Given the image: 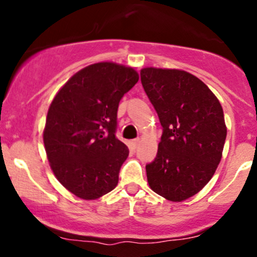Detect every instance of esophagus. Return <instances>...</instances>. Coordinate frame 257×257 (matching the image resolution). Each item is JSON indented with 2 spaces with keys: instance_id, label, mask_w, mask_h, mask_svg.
<instances>
[{
  "instance_id": "esophagus-1",
  "label": "esophagus",
  "mask_w": 257,
  "mask_h": 257,
  "mask_svg": "<svg viewBox=\"0 0 257 257\" xmlns=\"http://www.w3.org/2000/svg\"><path fill=\"white\" fill-rule=\"evenodd\" d=\"M139 144H140V139H135V140L131 141V149L132 150H135L138 147Z\"/></svg>"
}]
</instances>
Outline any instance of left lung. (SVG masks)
<instances>
[{
    "instance_id": "8db88e82",
    "label": "left lung",
    "mask_w": 257,
    "mask_h": 257,
    "mask_svg": "<svg viewBox=\"0 0 257 257\" xmlns=\"http://www.w3.org/2000/svg\"><path fill=\"white\" fill-rule=\"evenodd\" d=\"M140 76L163 126L157 156L146 166L147 181L153 192L182 202L219 166L227 135L222 106L205 83L182 70L145 67Z\"/></svg>"
}]
</instances>
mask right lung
I'll return each mask as SVG.
<instances>
[{
	"instance_id": "1",
	"label": "right lung",
	"mask_w": 257,
	"mask_h": 257,
	"mask_svg": "<svg viewBox=\"0 0 257 257\" xmlns=\"http://www.w3.org/2000/svg\"><path fill=\"white\" fill-rule=\"evenodd\" d=\"M139 81L132 67L96 63L79 70L53 99L43 143L55 178L82 199L113 190L129 150L116 138L120 99Z\"/></svg>"
}]
</instances>
